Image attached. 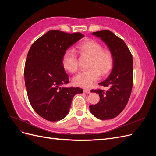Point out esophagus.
Returning a JSON list of instances; mask_svg holds the SVG:
<instances>
[{
    "label": "esophagus",
    "instance_id": "obj_1",
    "mask_svg": "<svg viewBox=\"0 0 156 156\" xmlns=\"http://www.w3.org/2000/svg\"><path fill=\"white\" fill-rule=\"evenodd\" d=\"M83 91H84V92H85L87 94H90V90H89L88 88H84Z\"/></svg>",
    "mask_w": 156,
    "mask_h": 156
}]
</instances>
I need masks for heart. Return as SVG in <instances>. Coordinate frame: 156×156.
Instances as JSON below:
<instances>
[{
    "instance_id": "obj_1",
    "label": "heart",
    "mask_w": 156,
    "mask_h": 156,
    "mask_svg": "<svg viewBox=\"0 0 156 156\" xmlns=\"http://www.w3.org/2000/svg\"><path fill=\"white\" fill-rule=\"evenodd\" d=\"M78 50L83 55L90 56L88 69L79 72L73 78L75 84L83 87H88L98 81L101 73L105 75L111 70L114 57L110 51L103 49V46L94 40L84 41L78 46ZM62 66L70 73L77 72L79 67L78 57L76 52L68 49L64 52L62 56Z\"/></svg>"
}]
</instances>
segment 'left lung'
<instances>
[{
	"label": "left lung",
	"instance_id": "left-lung-1",
	"mask_svg": "<svg viewBox=\"0 0 156 156\" xmlns=\"http://www.w3.org/2000/svg\"><path fill=\"white\" fill-rule=\"evenodd\" d=\"M96 36L105 43L112 53L114 63L112 72L100 85L108 87V90H92L98 93L100 101L90 105L92 114L100 120L114 119L124 109L129 99L133 83V56L123 40L110 30L93 32Z\"/></svg>",
	"mask_w": 156,
	"mask_h": 156
}]
</instances>
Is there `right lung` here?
<instances>
[{
	"label": "right lung",
	"mask_w": 156,
	"mask_h": 156,
	"mask_svg": "<svg viewBox=\"0 0 156 156\" xmlns=\"http://www.w3.org/2000/svg\"><path fill=\"white\" fill-rule=\"evenodd\" d=\"M83 37L80 32L49 30L29 51L24 70L28 98L33 109L47 120L64 119L73 97L83 92L78 87H60L69 83L62 62L64 52Z\"/></svg>",
	"instance_id": "add662e5"
}]
</instances>
